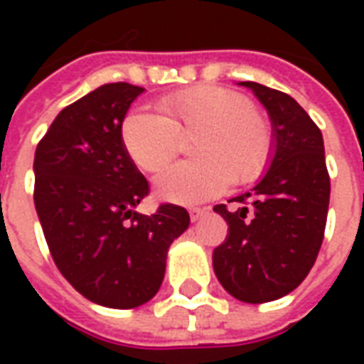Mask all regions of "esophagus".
Segmentation results:
<instances>
[{"instance_id":"34e87169","label":"esophagus","mask_w":364,"mask_h":364,"mask_svg":"<svg viewBox=\"0 0 364 364\" xmlns=\"http://www.w3.org/2000/svg\"><path fill=\"white\" fill-rule=\"evenodd\" d=\"M205 214H208V208H193V210H191V220L193 222L200 220Z\"/></svg>"}]
</instances>
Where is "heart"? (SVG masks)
Returning <instances> with one entry per match:
<instances>
[{
  "instance_id": "b5f03b06",
  "label": "heart",
  "mask_w": 364,
  "mask_h": 364,
  "mask_svg": "<svg viewBox=\"0 0 364 364\" xmlns=\"http://www.w3.org/2000/svg\"><path fill=\"white\" fill-rule=\"evenodd\" d=\"M164 117L130 111L122 120V146L138 169L159 173L191 138L197 159L169 167L156 179L158 197L195 205L218 195L226 183L250 185L259 179L273 156L269 119L242 93L220 85H195L159 99Z\"/></svg>"
}]
</instances>
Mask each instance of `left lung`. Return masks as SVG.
<instances>
[{"label": "left lung", "instance_id": "obj_1", "mask_svg": "<svg viewBox=\"0 0 364 364\" xmlns=\"http://www.w3.org/2000/svg\"><path fill=\"white\" fill-rule=\"evenodd\" d=\"M267 109L274 150L267 173L236 208L216 205L228 236L213 253L214 273L230 294L261 304L282 298L316 263L328 220L329 175L323 138L308 112L287 93L242 82Z\"/></svg>", "mask_w": 364, "mask_h": 364}]
</instances>
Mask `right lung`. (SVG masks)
Segmentation results:
<instances>
[{
  "label": "right lung",
  "mask_w": 364,
  "mask_h": 364,
  "mask_svg": "<svg viewBox=\"0 0 364 364\" xmlns=\"http://www.w3.org/2000/svg\"><path fill=\"white\" fill-rule=\"evenodd\" d=\"M144 87L105 83L54 119L35 151V206L52 259L80 294L107 308L156 296L169 245L189 213L134 208L150 185L122 146L120 127Z\"/></svg>",
  "instance_id": "1"
}]
</instances>
